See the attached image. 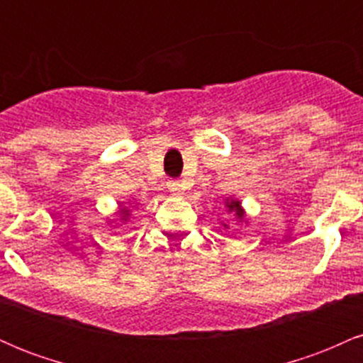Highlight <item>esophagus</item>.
<instances>
[{
	"instance_id": "esophagus-1",
	"label": "esophagus",
	"mask_w": 363,
	"mask_h": 363,
	"mask_svg": "<svg viewBox=\"0 0 363 363\" xmlns=\"http://www.w3.org/2000/svg\"><path fill=\"white\" fill-rule=\"evenodd\" d=\"M167 187L172 193H177V191H181V184H179V181H169Z\"/></svg>"
}]
</instances>
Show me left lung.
<instances>
[{"label": "left lung", "instance_id": "8db88e82", "mask_svg": "<svg viewBox=\"0 0 363 363\" xmlns=\"http://www.w3.org/2000/svg\"><path fill=\"white\" fill-rule=\"evenodd\" d=\"M227 208H228V211H235L237 216H242V211H240V203L239 201L228 203Z\"/></svg>", "mask_w": 363, "mask_h": 363}]
</instances>
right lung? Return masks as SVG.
<instances>
[{
  "label": "right lung",
  "mask_w": 363,
  "mask_h": 363,
  "mask_svg": "<svg viewBox=\"0 0 363 363\" xmlns=\"http://www.w3.org/2000/svg\"><path fill=\"white\" fill-rule=\"evenodd\" d=\"M128 215H129V210H126V208H124V210H123V216H124V218H123V220H126Z\"/></svg>",
  "instance_id": "add662e5"
}]
</instances>
